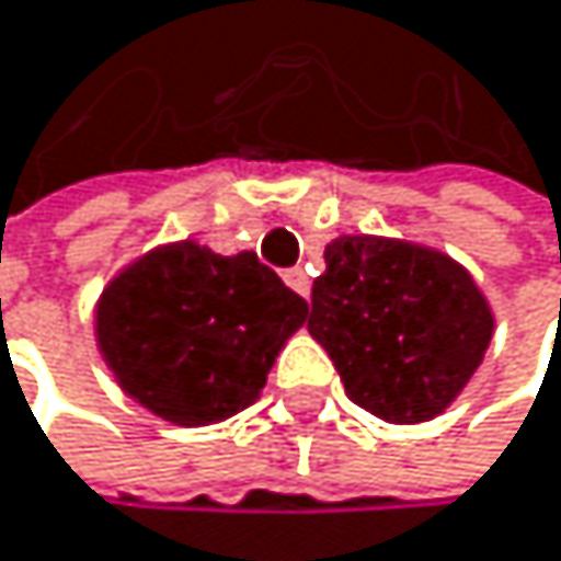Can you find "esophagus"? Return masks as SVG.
<instances>
[{
	"label": "esophagus",
	"mask_w": 561,
	"mask_h": 561,
	"mask_svg": "<svg viewBox=\"0 0 561 561\" xmlns=\"http://www.w3.org/2000/svg\"><path fill=\"white\" fill-rule=\"evenodd\" d=\"M286 286L296 289L299 296H309V275H306L302 268H289V272H286Z\"/></svg>",
	"instance_id": "obj_1"
}]
</instances>
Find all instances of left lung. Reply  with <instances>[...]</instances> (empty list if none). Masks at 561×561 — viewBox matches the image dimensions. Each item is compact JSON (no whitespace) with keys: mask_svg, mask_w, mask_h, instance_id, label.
Listing matches in <instances>:
<instances>
[{"mask_svg":"<svg viewBox=\"0 0 561 561\" xmlns=\"http://www.w3.org/2000/svg\"><path fill=\"white\" fill-rule=\"evenodd\" d=\"M323 259L306 327L347 398L398 425L439 415L494 330L470 272L430 248L367 234L336 238Z\"/></svg>","mask_w":561,"mask_h":561,"instance_id":"left-lung-1","label":"left lung"}]
</instances>
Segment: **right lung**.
I'll list each match as a JSON object with an SVG mask.
<instances>
[{"mask_svg":"<svg viewBox=\"0 0 561 561\" xmlns=\"http://www.w3.org/2000/svg\"><path fill=\"white\" fill-rule=\"evenodd\" d=\"M309 306L255 252L180 241L125 268L98 302V347L118 385L176 425L248 409Z\"/></svg>","mask_w":561,"mask_h":561,"instance_id":"add662e5","label":"right lung"}]
</instances>
